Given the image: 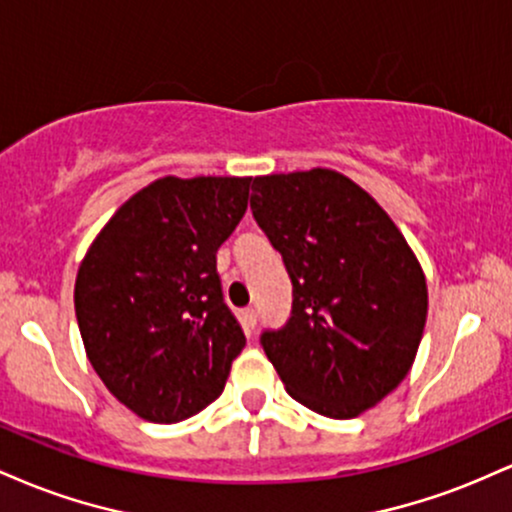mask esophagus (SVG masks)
Listing matches in <instances>:
<instances>
[{"label": "esophagus", "instance_id": "1", "mask_svg": "<svg viewBox=\"0 0 512 512\" xmlns=\"http://www.w3.org/2000/svg\"><path fill=\"white\" fill-rule=\"evenodd\" d=\"M240 322H243V327L245 330H255V325H257V313L252 308H245L243 313H240Z\"/></svg>", "mask_w": 512, "mask_h": 512}]
</instances>
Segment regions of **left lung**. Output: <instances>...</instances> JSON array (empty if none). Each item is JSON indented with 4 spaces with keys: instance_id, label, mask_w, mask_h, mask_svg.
<instances>
[{
    "instance_id": "left-lung-1",
    "label": "left lung",
    "mask_w": 512,
    "mask_h": 512,
    "mask_svg": "<svg viewBox=\"0 0 512 512\" xmlns=\"http://www.w3.org/2000/svg\"><path fill=\"white\" fill-rule=\"evenodd\" d=\"M250 209L281 252L291 317L260 344L289 395L354 419L407 378L426 325L421 264L366 190L327 168L252 180Z\"/></svg>"
}]
</instances>
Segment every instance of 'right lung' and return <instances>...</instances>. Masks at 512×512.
Masks as SVG:
<instances>
[{
  "instance_id": "add662e5",
  "label": "right lung",
  "mask_w": 512,
  "mask_h": 512,
  "mask_svg": "<svg viewBox=\"0 0 512 512\" xmlns=\"http://www.w3.org/2000/svg\"><path fill=\"white\" fill-rule=\"evenodd\" d=\"M250 182H151L115 211L81 262L74 308L88 361L146 421L178 424L209 407L243 351L216 250L243 219Z\"/></svg>"
}]
</instances>
